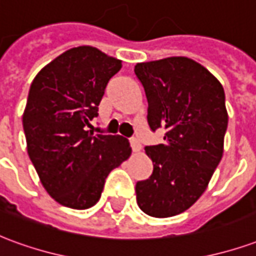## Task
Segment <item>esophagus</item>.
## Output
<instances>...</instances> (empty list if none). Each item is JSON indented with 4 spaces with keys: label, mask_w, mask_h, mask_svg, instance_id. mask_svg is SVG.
<instances>
[{
    "label": "esophagus",
    "mask_w": 256,
    "mask_h": 256,
    "mask_svg": "<svg viewBox=\"0 0 256 256\" xmlns=\"http://www.w3.org/2000/svg\"><path fill=\"white\" fill-rule=\"evenodd\" d=\"M130 144H132V150L136 154L141 150V144H140V141L137 138H130Z\"/></svg>",
    "instance_id": "obj_1"
}]
</instances>
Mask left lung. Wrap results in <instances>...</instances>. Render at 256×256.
<instances>
[{"label":"left lung","mask_w":256,"mask_h":256,"mask_svg":"<svg viewBox=\"0 0 256 256\" xmlns=\"http://www.w3.org/2000/svg\"><path fill=\"white\" fill-rule=\"evenodd\" d=\"M134 72L146 94L150 128L166 130L162 144L145 146L154 172L136 185L137 204L168 218L198 202L222 159L225 92L207 68L184 56L137 63Z\"/></svg>","instance_id":"1"}]
</instances>
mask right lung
Returning a JSON list of instances; mask_svg holds the SVG:
<instances>
[{"label": "right lung", "mask_w": 256, "mask_h": 256, "mask_svg": "<svg viewBox=\"0 0 256 256\" xmlns=\"http://www.w3.org/2000/svg\"><path fill=\"white\" fill-rule=\"evenodd\" d=\"M122 60L97 48H71L36 74L23 112L27 152L42 186L58 204L93 207L108 174L128 160L122 136L86 130Z\"/></svg>", "instance_id": "1"}]
</instances>
